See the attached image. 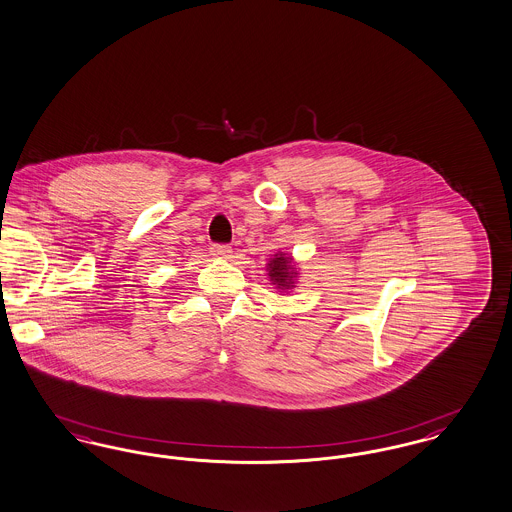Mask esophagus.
<instances>
[{"label": "esophagus", "instance_id": "34e87169", "mask_svg": "<svg viewBox=\"0 0 512 512\" xmlns=\"http://www.w3.org/2000/svg\"><path fill=\"white\" fill-rule=\"evenodd\" d=\"M210 252H212L214 258H219V260H229L231 254H233L231 246H227V244H212Z\"/></svg>", "mask_w": 512, "mask_h": 512}]
</instances>
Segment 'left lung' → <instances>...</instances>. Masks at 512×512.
I'll return each mask as SVG.
<instances>
[{
  "label": "left lung",
  "instance_id": "obj_1",
  "mask_svg": "<svg viewBox=\"0 0 512 512\" xmlns=\"http://www.w3.org/2000/svg\"><path fill=\"white\" fill-rule=\"evenodd\" d=\"M268 271L269 285H273L279 295H289V291H293L298 281V266H296L295 258L291 254L285 252H277L269 258L266 264Z\"/></svg>",
  "mask_w": 512,
  "mask_h": 512
}]
</instances>
